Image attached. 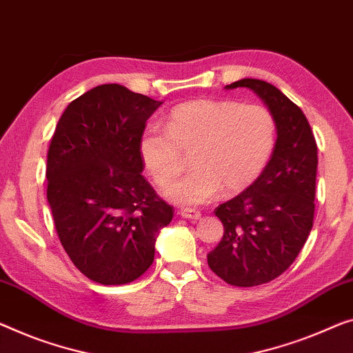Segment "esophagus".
I'll use <instances>...</instances> for the list:
<instances>
[{"instance_id":"esophagus-1","label":"esophagus","mask_w":353,"mask_h":353,"mask_svg":"<svg viewBox=\"0 0 353 353\" xmlns=\"http://www.w3.org/2000/svg\"><path fill=\"white\" fill-rule=\"evenodd\" d=\"M179 214H181L183 219H190V220L201 219V212H199V210H194V209H181L179 210Z\"/></svg>"}]
</instances>
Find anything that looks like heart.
<instances>
[{"instance_id": "heart-1", "label": "heart", "mask_w": 353, "mask_h": 353, "mask_svg": "<svg viewBox=\"0 0 353 353\" xmlns=\"http://www.w3.org/2000/svg\"><path fill=\"white\" fill-rule=\"evenodd\" d=\"M276 145V120L259 104L233 99H194L168 114L165 126L149 125L139 154L157 185L168 187L185 168L193 171L166 190L179 206L193 208L249 188L265 170Z\"/></svg>"}]
</instances>
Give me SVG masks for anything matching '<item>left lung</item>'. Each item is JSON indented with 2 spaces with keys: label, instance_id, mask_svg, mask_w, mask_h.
Returning a JSON list of instances; mask_svg holds the SVG:
<instances>
[{
  "label": "left lung",
  "instance_id": "1",
  "mask_svg": "<svg viewBox=\"0 0 353 353\" xmlns=\"http://www.w3.org/2000/svg\"><path fill=\"white\" fill-rule=\"evenodd\" d=\"M238 87L265 101L276 120L277 141L260 177L214 210L223 238L208 254V265L230 285L255 287L285 272L311 233L317 143L306 115L279 88L259 79H241L225 88Z\"/></svg>",
  "mask_w": 353,
  "mask_h": 353
}]
</instances>
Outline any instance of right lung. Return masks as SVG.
Listing matches in <instances>:
<instances>
[{
    "label": "right lung",
    "instance_id": "right-lung-1",
    "mask_svg": "<svg viewBox=\"0 0 353 353\" xmlns=\"http://www.w3.org/2000/svg\"><path fill=\"white\" fill-rule=\"evenodd\" d=\"M161 101L104 83L68 104L47 152V201L59 239L90 281L123 285L154 263L174 215L144 176L139 138Z\"/></svg>",
    "mask_w": 353,
    "mask_h": 353
}]
</instances>
